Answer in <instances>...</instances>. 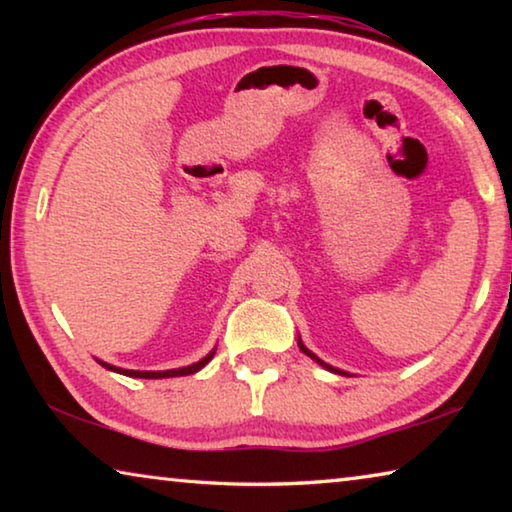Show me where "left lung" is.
I'll list each match as a JSON object with an SVG mask.
<instances>
[{
    "label": "left lung",
    "instance_id": "1",
    "mask_svg": "<svg viewBox=\"0 0 512 512\" xmlns=\"http://www.w3.org/2000/svg\"><path fill=\"white\" fill-rule=\"evenodd\" d=\"M298 348H300V350H302V352H305V354H307V357H309V359H314V361H316V363H318V366H323V368H325V370H329V372H334V375H348V372H345V370H339V368H334V366H329V363H325V361H323V359H318V357H316V354H314V352H311V350H309V348H307V345H305V343H302V339H300V336H298Z\"/></svg>",
    "mask_w": 512,
    "mask_h": 512
}]
</instances>
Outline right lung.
Wrapping results in <instances>:
<instances>
[{"label": "right lung", "mask_w": 512, "mask_h": 512, "mask_svg": "<svg viewBox=\"0 0 512 512\" xmlns=\"http://www.w3.org/2000/svg\"><path fill=\"white\" fill-rule=\"evenodd\" d=\"M216 348H212L210 352L205 354L201 361L192 363V366H183V368H171V370H126V368H117V366H110V363L97 359L103 368L112 370V372H119V375H126V377H137V379H167V377H183V375H194V372L201 370L203 366L212 361Z\"/></svg>", "instance_id": "1"}]
</instances>
